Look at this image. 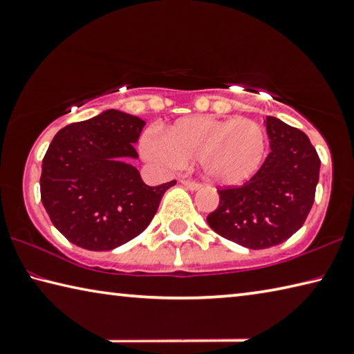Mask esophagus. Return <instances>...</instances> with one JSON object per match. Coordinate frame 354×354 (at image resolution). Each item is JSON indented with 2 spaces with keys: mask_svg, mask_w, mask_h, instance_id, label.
<instances>
[{
  "mask_svg": "<svg viewBox=\"0 0 354 354\" xmlns=\"http://www.w3.org/2000/svg\"><path fill=\"white\" fill-rule=\"evenodd\" d=\"M181 184L190 190H198L201 187V184L194 181V179H181Z\"/></svg>",
  "mask_w": 354,
  "mask_h": 354,
  "instance_id": "esophagus-1",
  "label": "esophagus"
}]
</instances>
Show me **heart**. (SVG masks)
Masks as SVG:
<instances>
[{"label":"heart","mask_w":354,"mask_h":354,"mask_svg":"<svg viewBox=\"0 0 354 354\" xmlns=\"http://www.w3.org/2000/svg\"><path fill=\"white\" fill-rule=\"evenodd\" d=\"M267 137L259 123L250 118L196 115L181 118L167 136L148 131L140 139L147 160L167 169L196 162L205 176L225 185L242 184L259 170Z\"/></svg>","instance_id":"obj_1"}]
</instances>
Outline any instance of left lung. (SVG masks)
Returning <instances> with one entry per match:
<instances>
[{
    "instance_id": "obj_1",
    "label": "left lung",
    "mask_w": 354,
    "mask_h": 354,
    "mask_svg": "<svg viewBox=\"0 0 354 354\" xmlns=\"http://www.w3.org/2000/svg\"><path fill=\"white\" fill-rule=\"evenodd\" d=\"M270 153L243 185L218 187L207 225L251 250L286 242L303 226L315 200L320 158L309 137L274 117L266 118Z\"/></svg>"
}]
</instances>
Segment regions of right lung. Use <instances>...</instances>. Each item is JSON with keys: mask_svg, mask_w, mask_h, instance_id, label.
I'll return each instance as SVG.
<instances>
[{"mask_svg": "<svg viewBox=\"0 0 354 354\" xmlns=\"http://www.w3.org/2000/svg\"><path fill=\"white\" fill-rule=\"evenodd\" d=\"M145 122L106 111L59 131L48 147L40 198L53 225L77 247L107 251L133 241L151 223L167 189L149 187L129 158Z\"/></svg>", "mask_w": 354, "mask_h": 354, "instance_id": "right-lung-1", "label": "right lung"}]
</instances>
